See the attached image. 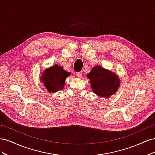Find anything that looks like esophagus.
<instances>
[{
  "instance_id": "esophagus-1",
  "label": "esophagus",
  "mask_w": 155,
  "mask_h": 155,
  "mask_svg": "<svg viewBox=\"0 0 155 155\" xmlns=\"http://www.w3.org/2000/svg\"><path fill=\"white\" fill-rule=\"evenodd\" d=\"M76 75H77V76H78V78H81V77H82V73H81V72H76Z\"/></svg>"
}]
</instances>
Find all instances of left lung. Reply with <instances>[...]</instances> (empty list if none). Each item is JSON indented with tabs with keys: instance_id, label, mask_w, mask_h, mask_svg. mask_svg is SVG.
<instances>
[{
	"instance_id": "1",
	"label": "left lung",
	"mask_w": 155,
	"mask_h": 155,
	"mask_svg": "<svg viewBox=\"0 0 155 155\" xmlns=\"http://www.w3.org/2000/svg\"><path fill=\"white\" fill-rule=\"evenodd\" d=\"M90 79L91 88L95 94L107 98L114 94L120 85V80L116 75L101 67L96 66L87 74Z\"/></svg>"
}]
</instances>
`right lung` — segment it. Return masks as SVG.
I'll return each instance as SVG.
<instances>
[{
    "label": "right lung",
    "instance_id": "obj_1",
    "mask_svg": "<svg viewBox=\"0 0 155 155\" xmlns=\"http://www.w3.org/2000/svg\"><path fill=\"white\" fill-rule=\"evenodd\" d=\"M70 74L63 70V67L55 64L54 67L46 70L41 78L45 86L50 92H55L62 90L67 77Z\"/></svg>",
    "mask_w": 155,
    "mask_h": 155
}]
</instances>
